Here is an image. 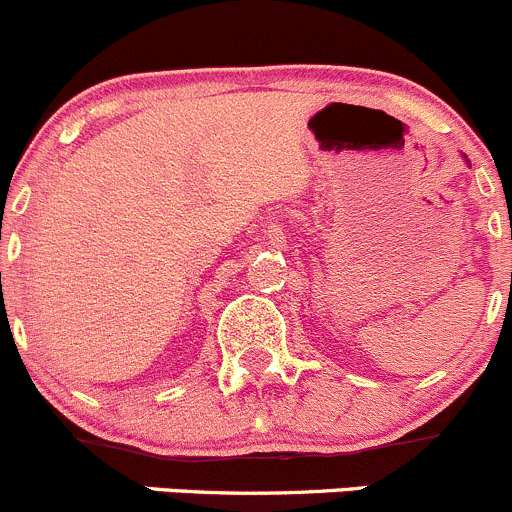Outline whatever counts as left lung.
I'll return each instance as SVG.
<instances>
[{
    "label": "left lung",
    "instance_id": "left-lung-1",
    "mask_svg": "<svg viewBox=\"0 0 512 512\" xmlns=\"http://www.w3.org/2000/svg\"><path fill=\"white\" fill-rule=\"evenodd\" d=\"M465 161H468V156H463ZM510 241H512V221H510ZM510 278H512V273H510Z\"/></svg>",
    "mask_w": 512,
    "mask_h": 512
}]
</instances>
